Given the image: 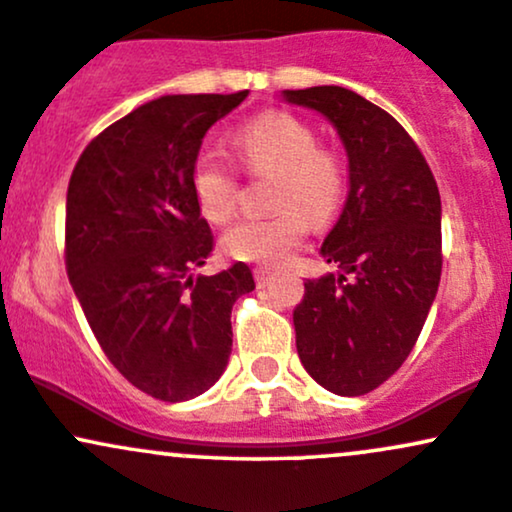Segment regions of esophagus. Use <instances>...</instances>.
Here are the masks:
<instances>
[{"label": "esophagus", "mask_w": 512, "mask_h": 512, "mask_svg": "<svg viewBox=\"0 0 512 512\" xmlns=\"http://www.w3.org/2000/svg\"><path fill=\"white\" fill-rule=\"evenodd\" d=\"M268 280H271V271H266V268H256V283L268 285Z\"/></svg>", "instance_id": "1"}]
</instances>
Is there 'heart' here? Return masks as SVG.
<instances>
[{
    "instance_id": "1",
    "label": "heart",
    "mask_w": 512,
    "mask_h": 512,
    "mask_svg": "<svg viewBox=\"0 0 512 512\" xmlns=\"http://www.w3.org/2000/svg\"><path fill=\"white\" fill-rule=\"evenodd\" d=\"M241 168L273 180V217L244 219L224 234V251L239 261L280 266L305 241L310 224H329L344 205L349 173L344 158L317 144L310 124L288 112H266L236 131ZM192 192L202 217L227 222L239 202V180L227 163L200 153L192 163Z\"/></svg>"
}]
</instances>
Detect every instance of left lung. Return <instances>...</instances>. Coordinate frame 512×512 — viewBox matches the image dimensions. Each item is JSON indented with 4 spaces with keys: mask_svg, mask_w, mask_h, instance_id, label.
I'll list each match as a JSON object with an SVG mask.
<instances>
[{
    "mask_svg": "<svg viewBox=\"0 0 512 512\" xmlns=\"http://www.w3.org/2000/svg\"><path fill=\"white\" fill-rule=\"evenodd\" d=\"M283 97L324 114L349 156V197L322 244L342 273L305 283L293 312L298 356L322 388L364 395L403 366L437 295V180L408 131L356 92L322 85Z\"/></svg>",
    "mask_w": 512,
    "mask_h": 512,
    "instance_id": "left-lung-1",
    "label": "left lung"
}]
</instances>
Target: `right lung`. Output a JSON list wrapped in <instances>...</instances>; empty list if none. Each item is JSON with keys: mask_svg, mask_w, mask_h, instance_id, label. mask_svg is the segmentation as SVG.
Masks as SVG:
<instances>
[{"mask_svg": "<svg viewBox=\"0 0 512 512\" xmlns=\"http://www.w3.org/2000/svg\"><path fill=\"white\" fill-rule=\"evenodd\" d=\"M168 95L97 134L75 163L65 205V271L92 334L139 390L183 403L219 381L232 307L251 268L192 276L214 234L192 192V163L214 122L246 100Z\"/></svg>", "mask_w": 512, "mask_h": 512, "instance_id": "right-lung-1", "label": "right lung"}]
</instances>
